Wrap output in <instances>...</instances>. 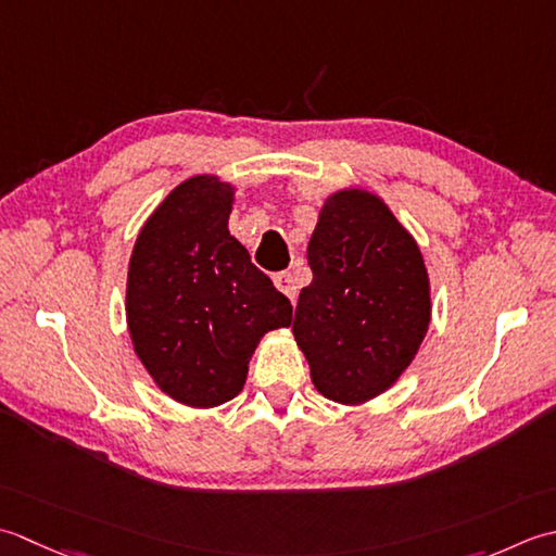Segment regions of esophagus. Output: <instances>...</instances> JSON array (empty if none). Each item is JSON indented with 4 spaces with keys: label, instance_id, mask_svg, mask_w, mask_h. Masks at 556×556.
Returning <instances> with one entry per match:
<instances>
[{
    "label": "esophagus",
    "instance_id": "1",
    "mask_svg": "<svg viewBox=\"0 0 556 556\" xmlns=\"http://www.w3.org/2000/svg\"><path fill=\"white\" fill-rule=\"evenodd\" d=\"M274 282H276V288L286 294V298L290 300V302H294V298H298V288H294V280H292V276L288 274V270H282V274H276L274 276Z\"/></svg>",
    "mask_w": 556,
    "mask_h": 556
}]
</instances>
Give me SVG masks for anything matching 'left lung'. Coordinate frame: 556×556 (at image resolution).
<instances>
[{"instance_id":"8db88e82","label":"left lung","mask_w":556,"mask_h":556,"mask_svg":"<svg viewBox=\"0 0 556 556\" xmlns=\"http://www.w3.org/2000/svg\"><path fill=\"white\" fill-rule=\"evenodd\" d=\"M307 258L292 333L324 399L362 405L410 367L432 319V288L415 237L374 191L328 194Z\"/></svg>"}]
</instances>
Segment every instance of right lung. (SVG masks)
Masks as SVG:
<instances>
[{
    "label": "right lung",
    "instance_id": "obj_1",
    "mask_svg": "<svg viewBox=\"0 0 556 556\" xmlns=\"http://www.w3.org/2000/svg\"><path fill=\"white\" fill-rule=\"evenodd\" d=\"M235 187L194 175L157 203L127 270L134 353L169 399L197 410L244 389L258 341L292 307L228 230Z\"/></svg>",
    "mask_w": 556,
    "mask_h": 556
}]
</instances>
